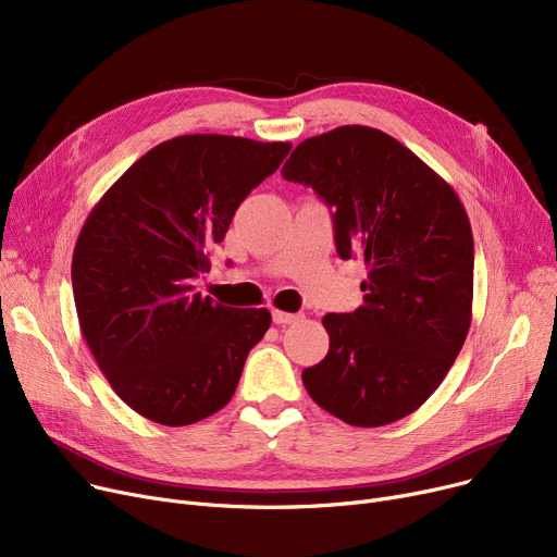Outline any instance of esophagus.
Returning <instances> with one entry per match:
<instances>
[{
  "label": "esophagus",
  "instance_id": "esophagus-1",
  "mask_svg": "<svg viewBox=\"0 0 557 557\" xmlns=\"http://www.w3.org/2000/svg\"><path fill=\"white\" fill-rule=\"evenodd\" d=\"M296 320H298L296 313H286V311L273 309V323L275 325H290V323H296Z\"/></svg>",
  "mask_w": 557,
  "mask_h": 557
}]
</instances>
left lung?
<instances>
[{
	"instance_id": "1",
	"label": "left lung",
	"mask_w": 557,
	"mask_h": 557,
	"mask_svg": "<svg viewBox=\"0 0 557 557\" xmlns=\"http://www.w3.org/2000/svg\"><path fill=\"white\" fill-rule=\"evenodd\" d=\"M332 208L341 259L363 257V305L327 313L330 352L302 370L311 399L352 426H384L441 386L472 323L474 239L456 191L395 137L341 126L282 166Z\"/></svg>"
}]
</instances>
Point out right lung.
I'll return each mask as SVG.
<instances>
[{
    "mask_svg": "<svg viewBox=\"0 0 557 557\" xmlns=\"http://www.w3.org/2000/svg\"><path fill=\"white\" fill-rule=\"evenodd\" d=\"M288 141L181 135L144 153L87 216L72 257L81 332L133 411L185 426L232 399L269 309L196 294L244 198L288 156Z\"/></svg>",
    "mask_w": 557,
    "mask_h": 557,
    "instance_id": "right-lung-1",
    "label": "right lung"
}]
</instances>
